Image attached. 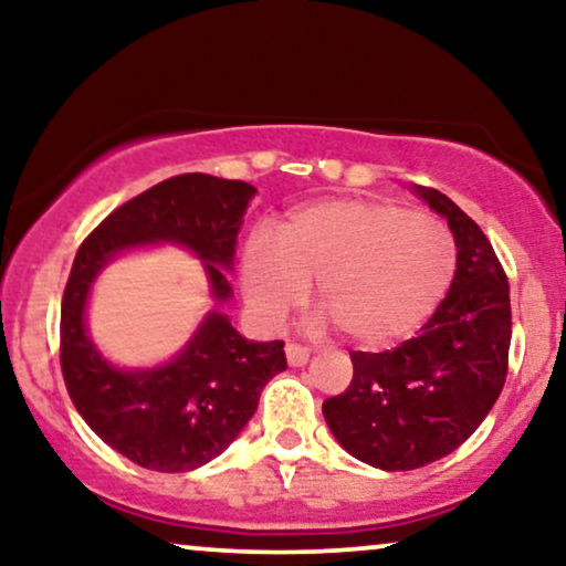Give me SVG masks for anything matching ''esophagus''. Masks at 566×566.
<instances>
[{"instance_id":"esophagus-1","label":"esophagus","mask_w":566,"mask_h":566,"mask_svg":"<svg viewBox=\"0 0 566 566\" xmlns=\"http://www.w3.org/2000/svg\"><path fill=\"white\" fill-rule=\"evenodd\" d=\"M285 358H289V366H293V368L306 366L308 358H312V350L298 343H289L285 345Z\"/></svg>"}]
</instances>
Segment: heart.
Masks as SVG:
<instances>
[{"label": "heart", "mask_w": 566, "mask_h": 566, "mask_svg": "<svg viewBox=\"0 0 566 566\" xmlns=\"http://www.w3.org/2000/svg\"><path fill=\"white\" fill-rule=\"evenodd\" d=\"M455 270L451 231L436 216L386 200H322L293 211L273 237L242 252V291L262 324H277L306 298L345 337L384 347L412 335L446 296Z\"/></svg>", "instance_id": "b5f03b06"}]
</instances>
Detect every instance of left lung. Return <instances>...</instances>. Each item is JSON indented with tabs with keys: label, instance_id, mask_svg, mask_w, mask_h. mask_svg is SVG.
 Masks as SVG:
<instances>
[{
	"label": "left lung",
	"instance_id": "left-lung-1",
	"mask_svg": "<svg viewBox=\"0 0 566 566\" xmlns=\"http://www.w3.org/2000/svg\"><path fill=\"white\" fill-rule=\"evenodd\" d=\"M455 239V275L422 332L386 353H350L353 381L322 405L332 436L384 471L428 467L474 432L507 376L510 285L484 231L436 188L415 185Z\"/></svg>",
	"mask_w": 566,
	"mask_h": 566
}]
</instances>
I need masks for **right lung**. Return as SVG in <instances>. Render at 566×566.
<instances>
[{"label":"right lung","mask_w":566,"mask_h":566,"mask_svg":"<svg viewBox=\"0 0 566 566\" xmlns=\"http://www.w3.org/2000/svg\"><path fill=\"white\" fill-rule=\"evenodd\" d=\"M250 182L190 172L154 185L107 216L76 252L61 301V374L84 422L138 467L180 474L229 448L258 409L260 394L285 370L281 339L252 343L213 308L188 345L157 368L107 363L87 335L90 289L115 254L146 244H180L203 260L223 304Z\"/></svg>","instance_id":"add662e5"}]
</instances>
